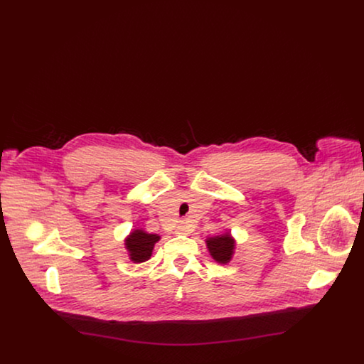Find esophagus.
<instances>
[{
    "instance_id": "esophagus-1",
    "label": "esophagus",
    "mask_w": 364,
    "mask_h": 364,
    "mask_svg": "<svg viewBox=\"0 0 364 364\" xmlns=\"http://www.w3.org/2000/svg\"><path fill=\"white\" fill-rule=\"evenodd\" d=\"M191 232H192V226L187 221H183L181 224H178L176 228L177 235H190Z\"/></svg>"
}]
</instances>
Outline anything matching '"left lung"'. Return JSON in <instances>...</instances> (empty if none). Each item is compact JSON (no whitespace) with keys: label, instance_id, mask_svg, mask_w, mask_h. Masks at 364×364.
I'll list each match as a JSON object with an SVG mask.
<instances>
[{"label":"left lung","instance_id":"1","mask_svg":"<svg viewBox=\"0 0 364 364\" xmlns=\"http://www.w3.org/2000/svg\"><path fill=\"white\" fill-rule=\"evenodd\" d=\"M206 245H208V252L213 259L218 263L226 264L233 258L236 240L232 237V235L229 232H226L224 235L208 237Z\"/></svg>","mask_w":364,"mask_h":364}]
</instances>
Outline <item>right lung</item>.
<instances>
[{
  "mask_svg": "<svg viewBox=\"0 0 364 364\" xmlns=\"http://www.w3.org/2000/svg\"><path fill=\"white\" fill-rule=\"evenodd\" d=\"M161 236L156 233H149L143 229H134L125 237V248L128 251V257L134 263H141L150 259L154 245L159 242Z\"/></svg>",
  "mask_w": 364,
  "mask_h": 364,
  "instance_id": "obj_1",
  "label": "right lung"
}]
</instances>
